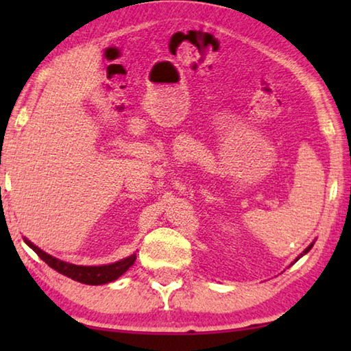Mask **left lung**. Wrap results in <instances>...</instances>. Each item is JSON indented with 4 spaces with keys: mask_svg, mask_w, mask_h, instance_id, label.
<instances>
[{
    "mask_svg": "<svg viewBox=\"0 0 351 351\" xmlns=\"http://www.w3.org/2000/svg\"><path fill=\"white\" fill-rule=\"evenodd\" d=\"M313 245H314V241L311 243V245H310V246H308V247H305V251H304V252H302L300 255H297V257H295V260H294V261H293V263H291V265H294V263H295V261H297V260H299V258H302V257H304V255H305L306 252H310V249L313 247Z\"/></svg>",
    "mask_w": 351,
    "mask_h": 351,
    "instance_id": "obj_1",
    "label": "left lung"
}]
</instances>
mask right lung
<instances>
[{
    "label": "right lung",
    "instance_id": "1",
    "mask_svg": "<svg viewBox=\"0 0 351 351\" xmlns=\"http://www.w3.org/2000/svg\"><path fill=\"white\" fill-rule=\"evenodd\" d=\"M26 245L32 249V251L38 255V257L45 261L47 266L56 269L60 274L73 278L75 282L85 283V285H105L110 282L117 280L119 277L132 268L136 260V254L128 255V257L114 261L110 265H100V266H83V265H74L69 261H63L60 258L52 257L45 251H41L38 246H35L31 240L23 237Z\"/></svg>",
    "mask_w": 351,
    "mask_h": 351
}]
</instances>
